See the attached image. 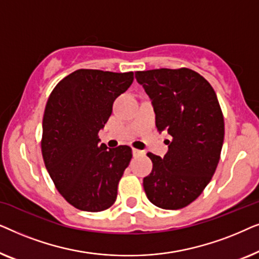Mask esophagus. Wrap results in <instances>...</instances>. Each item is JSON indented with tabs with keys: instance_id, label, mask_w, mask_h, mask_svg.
<instances>
[{
	"instance_id": "34e87169",
	"label": "esophagus",
	"mask_w": 259,
	"mask_h": 259,
	"mask_svg": "<svg viewBox=\"0 0 259 259\" xmlns=\"http://www.w3.org/2000/svg\"><path fill=\"white\" fill-rule=\"evenodd\" d=\"M132 153H133L134 157H138V155L144 154V152H143V151H140V150H137V148H133V150H132Z\"/></svg>"
}]
</instances>
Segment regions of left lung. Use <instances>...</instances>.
Here are the masks:
<instances>
[{
    "label": "left lung",
    "instance_id": "obj_1",
    "mask_svg": "<svg viewBox=\"0 0 259 259\" xmlns=\"http://www.w3.org/2000/svg\"><path fill=\"white\" fill-rule=\"evenodd\" d=\"M150 97L159 132L171 136L164 158L144 178L148 200L165 210L187 206L200 196L214 175L224 141V118L207 80L189 68L136 72Z\"/></svg>",
    "mask_w": 259,
    "mask_h": 259
}]
</instances>
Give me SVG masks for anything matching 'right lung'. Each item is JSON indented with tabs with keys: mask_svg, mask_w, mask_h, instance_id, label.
I'll use <instances>...</instances> for the list:
<instances>
[{
	"mask_svg": "<svg viewBox=\"0 0 259 259\" xmlns=\"http://www.w3.org/2000/svg\"><path fill=\"white\" fill-rule=\"evenodd\" d=\"M133 72L77 69L56 84L42 122V157L61 196L74 207L99 212L111 207L132 158L130 146L109 148L98 133L113 102L128 90Z\"/></svg>",
	"mask_w": 259,
	"mask_h": 259,
	"instance_id": "obj_1",
	"label": "right lung"
}]
</instances>
